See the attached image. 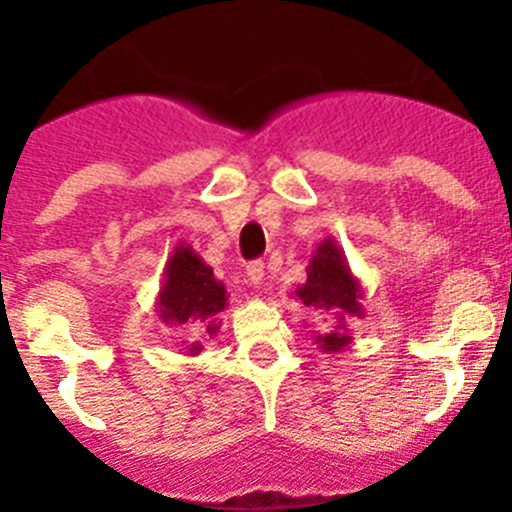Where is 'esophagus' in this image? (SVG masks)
Segmentation results:
<instances>
[{
    "label": "esophagus",
    "mask_w": 512,
    "mask_h": 512,
    "mask_svg": "<svg viewBox=\"0 0 512 512\" xmlns=\"http://www.w3.org/2000/svg\"><path fill=\"white\" fill-rule=\"evenodd\" d=\"M247 280H250V285L260 287L262 280H265V262H250L247 265Z\"/></svg>",
    "instance_id": "obj_1"
}]
</instances>
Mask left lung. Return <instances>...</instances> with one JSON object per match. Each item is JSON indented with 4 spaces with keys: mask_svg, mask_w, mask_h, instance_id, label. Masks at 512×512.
Segmentation results:
<instances>
[{
    "mask_svg": "<svg viewBox=\"0 0 512 512\" xmlns=\"http://www.w3.org/2000/svg\"><path fill=\"white\" fill-rule=\"evenodd\" d=\"M294 297L319 314H334L337 324L332 329L314 334V344L324 354H339L352 344L347 319L364 317V287L359 277L349 270L344 250L334 237H327L312 252L307 265V280L294 289Z\"/></svg>",
    "mask_w": 512,
    "mask_h": 512,
    "instance_id": "left-lung-1",
    "label": "left lung"
}]
</instances>
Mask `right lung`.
Wrapping results in <instances>:
<instances>
[{
    "label": "right lung",
    "instance_id": "add662e5",
    "mask_svg": "<svg viewBox=\"0 0 512 512\" xmlns=\"http://www.w3.org/2000/svg\"><path fill=\"white\" fill-rule=\"evenodd\" d=\"M163 285L156 297L158 319L170 327L198 329L200 334L215 337L223 319L218 314L227 307V289L213 267L205 265L203 257L185 242H178L170 252L163 270ZM203 344L190 342L183 349L185 356H198Z\"/></svg>",
    "mask_w": 512,
    "mask_h": 512
}]
</instances>
